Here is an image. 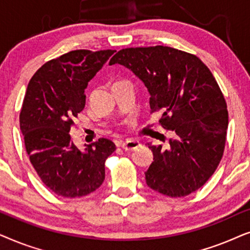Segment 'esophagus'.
I'll list each match as a JSON object with an SVG mask.
<instances>
[{
    "label": "esophagus",
    "mask_w": 250,
    "mask_h": 250,
    "mask_svg": "<svg viewBox=\"0 0 250 250\" xmlns=\"http://www.w3.org/2000/svg\"><path fill=\"white\" fill-rule=\"evenodd\" d=\"M121 146L124 150H127V151H133V150L139 148L140 143L138 141H134V140H126V141L121 143Z\"/></svg>",
    "instance_id": "34e87169"
}]
</instances>
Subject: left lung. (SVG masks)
Here are the masks:
<instances>
[{"mask_svg":"<svg viewBox=\"0 0 250 250\" xmlns=\"http://www.w3.org/2000/svg\"><path fill=\"white\" fill-rule=\"evenodd\" d=\"M131 69L148 88L150 112L175 133L166 149L148 145L153 162L146 174L149 188L172 198L200 189L223 157L229 112L208 67L194 54L169 46L127 47L111 58Z\"/></svg>","mask_w":250,"mask_h":250,"instance_id":"left-lung-1","label":"left lung"}]
</instances>
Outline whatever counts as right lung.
<instances>
[{
  "mask_svg": "<svg viewBox=\"0 0 250 250\" xmlns=\"http://www.w3.org/2000/svg\"><path fill=\"white\" fill-rule=\"evenodd\" d=\"M114 52L70 51L44 63L27 86L19 115L26 152L44 186L58 196H87L104 180L115 143L101 138L81 151L69 132L85 107L87 83Z\"/></svg>",
  "mask_w": 250,
  "mask_h": 250,
  "instance_id": "add662e5",
  "label": "right lung"
}]
</instances>
